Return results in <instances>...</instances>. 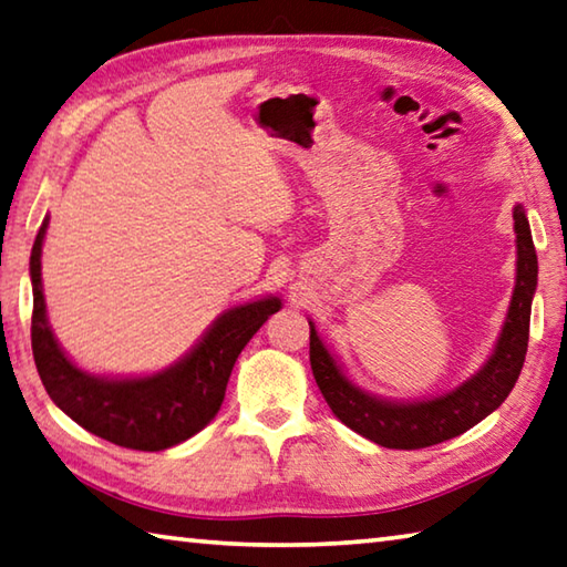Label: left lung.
<instances>
[{"mask_svg":"<svg viewBox=\"0 0 567 567\" xmlns=\"http://www.w3.org/2000/svg\"><path fill=\"white\" fill-rule=\"evenodd\" d=\"M514 227L518 247L516 288L494 355L472 380L462 382L442 398L424 402H388L372 398L343 375L328 348L320 343L313 323H308L311 326L313 378L340 422L388 450H424V446L442 444L464 434L501 408V402L514 390L523 360H526L530 301L538 284V256L526 212L520 205L514 207Z\"/></svg>","mask_w":567,"mask_h":567,"instance_id":"left-lung-1","label":"left lung"}]
</instances>
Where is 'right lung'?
Instances as JSON below:
<instances>
[{
    "label": "right lung",
    "mask_w": 567,
    "mask_h": 567,
    "mask_svg": "<svg viewBox=\"0 0 567 567\" xmlns=\"http://www.w3.org/2000/svg\"><path fill=\"white\" fill-rule=\"evenodd\" d=\"M47 227L49 219L41 224L29 261L34 288L31 350L53 404L85 432L125 450L163 452L189 440L215 420L234 362L266 318L279 311V298L269 296L221 313L185 360L157 375L135 380L93 378L63 355L49 328L41 291V244Z\"/></svg>",
    "instance_id": "right-lung-1"
}]
</instances>
